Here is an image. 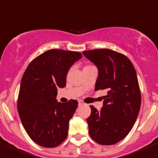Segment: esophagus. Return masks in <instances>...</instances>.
I'll list each match as a JSON object with an SVG mask.
<instances>
[{
    "mask_svg": "<svg viewBox=\"0 0 158 158\" xmlns=\"http://www.w3.org/2000/svg\"><path fill=\"white\" fill-rule=\"evenodd\" d=\"M78 104L79 105H83V104H85V103L82 100H78Z\"/></svg>",
    "mask_w": 158,
    "mask_h": 158,
    "instance_id": "esophagus-1",
    "label": "esophagus"
}]
</instances>
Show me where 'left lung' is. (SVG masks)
I'll return each instance as SVG.
<instances>
[{
	"instance_id": "1",
	"label": "left lung",
	"mask_w": 158,
	"mask_h": 158,
	"mask_svg": "<svg viewBox=\"0 0 158 158\" xmlns=\"http://www.w3.org/2000/svg\"><path fill=\"white\" fill-rule=\"evenodd\" d=\"M83 54L98 68L95 91L107 92L100 111L90 106L89 135L100 145L115 144L129 134L139 115L141 92L136 71L127 57L110 49L83 51Z\"/></svg>"
}]
</instances>
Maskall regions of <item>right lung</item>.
<instances>
[{
  "label": "right lung",
  "instance_id": "right-lung-1",
  "mask_svg": "<svg viewBox=\"0 0 158 158\" xmlns=\"http://www.w3.org/2000/svg\"><path fill=\"white\" fill-rule=\"evenodd\" d=\"M81 57L77 51L51 49L32 60L23 73L18 113L28 136L43 147H56L66 139L78 102H57V93L66 85L69 68Z\"/></svg>",
  "mask_w": 158,
  "mask_h": 158
}]
</instances>
